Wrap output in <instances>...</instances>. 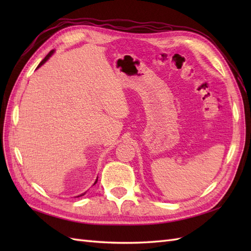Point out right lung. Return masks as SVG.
Wrapping results in <instances>:
<instances>
[{"instance_id":"right-lung-1","label":"right lung","mask_w":251,"mask_h":251,"mask_svg":"<svg viewBox=\"0 0 251 251\" xmlns=\"http://www.w3.org/2000/svg\"><path fill=\"white\" fill-rule=\"evenodd\" d=\"M52 53H53V50H52V51H50V52L48 53V54H47L46 56H45V58H44V59L42 60V62L39 64V66H37V68H40L44 63H46V60H48V58L52 55ZM96 182H97V179H96V181H95V183H94V184H96ZM82 195H85V194H82ZM82 195H80V196H82ZM80 196H79V197H80Z\"/></svg>"}]
</instances>
